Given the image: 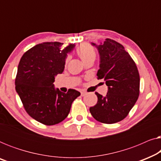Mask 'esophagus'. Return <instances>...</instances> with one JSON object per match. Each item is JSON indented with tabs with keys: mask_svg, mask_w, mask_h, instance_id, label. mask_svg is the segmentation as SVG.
<instances>
[{
	"mask_svg": "<svg viewBox=\"0 0 161 161\" xmlns=\"http://www.w3.org/2000/svg\"><path fill=\"white\" fill-rule=\"evenodd\" d=\"M80 94H81V96H82V97H83V96H85V95H86V92H83V91H82V92H80Z\"/></svg>",
	"mask_w": 161,
	"mask_h": 161,
	"instance_id": "34e87169",
	"label": "esophagus"
}]
</instances>
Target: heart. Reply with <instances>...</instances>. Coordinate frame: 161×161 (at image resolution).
<instances>
[{
    "mask_svg": "<svg viewBox=\"0 0 161 161\" xmlns=\"http://www.w3.org/2000/svg\"><path fill=\"white\" fill-rule=\"evenodd\" d=\"M76 53L80 58L82 60L83 62H85L90 59H94L96 57V51L94 48L89 44H82L77 48ZM69 59L67 58L66 63L67 62Z\"/></svg>",
    "mask_w": 161,
    "mask_h": 161,
    "instance_id": "b5f03b06",
    "label": "heart"
}]
</instances>
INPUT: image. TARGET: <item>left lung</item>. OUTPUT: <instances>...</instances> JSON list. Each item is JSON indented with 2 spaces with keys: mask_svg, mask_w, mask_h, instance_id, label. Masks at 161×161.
<instances>
[{
  "mask_svg": "<svg viewBox=\"0 0 161 161\" xmlns=\"http://www.w3.org/2000/svg\"><path fill=\"white\" fill-rule=\"evenodd\" d=\"M96 47L100 55L97 75L104 79L108 93L103 97L95 92L97 103L89 108L98 122L113 124L126 117L139 95L140 77L137 67L125 47L117 42L106 39Z\"/></svg>",
  "mask_w": 161,
  "mask_h": 161,
  "instance_id": "obj_1",
  "label": "left lung"
}]
</instances>
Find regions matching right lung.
<instances>
[{
	"label": "right lung",
	"mask_w": 161,
	"mask_h": 161,
	"mask_svg": "<svg viewBox=\"0 0 161 161\" xmlns=\"http://www.w3.org/2000/svg\"><path fill=\"white\" fill-rule=\"evenodd\" d=\"M63 43L44 42L25 52L19 61L15 89L25 111L37 122L53 125L68 116L74 100L80 95L75 89L67 93L55 88L53 82L64 69L67 54L74 44L62 47Z\"/></svg>",
	"instance_id": "1"
}]
</instances>
